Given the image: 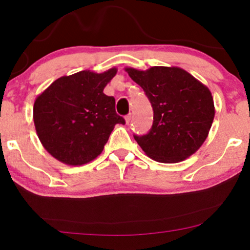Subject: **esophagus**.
<instances>
[{
	"instance_id": "esophagus-1",
	"label": "esophagus",
	"mask_w": 250,
	"mask_h": 250,
	"mask_svg": "<svg viewBox=\"0 0 250 250\" xmlns=\"http://www.w3.org/2000/svg\"><path fill=\"white\" fill-rule=\"evenodd\" d=\"M125 122H126V124H129V122H131V114L125 116Z\"/></svg>"
}]
</instances>
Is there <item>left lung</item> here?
<instances>
[{"label": "left lung", "mask_w": 250, "mask_h": 250, "mask_svg": "<svg viewBox=\"0 0 250 250\" xmlns=\"http://www.w3.org/2000/svg\"><path fill=\"white\" fill-rule=\"evenodd\" d=\"M143 88L153 110L145 135H134L143 151L159 163H179L193 155L208 136L215 116L210 91L179 67L126 68Z\"/></svg>", "instance_id": "1"}]
</instances>
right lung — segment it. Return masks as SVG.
Returning a JSON list of instances; mask_svg holds the SVG:
<instances>
[{"label":"right lung","mask_w":250,"mask_h":250,"mask_svg":"<svg viewBox=\"0 0 250 250\" xmlns=\"http://www.w3.org/2000/svg\"><path fill=\"white\" fill-rule=\"evenodd\" d=\"M117 73L78 71L54 81L34 104L36 133L51 156L67 165H83L100 155L116 124L115 98L104 88Z\"/></svg>","instance_id":"1"}]
</instances>
